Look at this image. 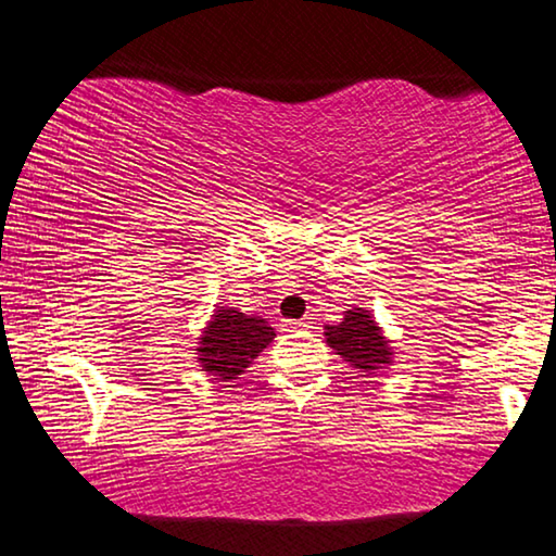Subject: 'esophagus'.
Here are the masks:
<instances>
[{"label":"esophagus","instance_id":"esophagus-1","mask_svg":"<svg viewBox=\"0 0 556 556\" xmlns=\"http://www.w3.org/2000/svg\"><path fill=\"white\" fill-rule=\"evenodd\" d=\"M285 327L287 332H296V330H309L312 327V317H304V319H285Z\"/></svg>","mask_w":556,"mask_h":556}]
</instances>
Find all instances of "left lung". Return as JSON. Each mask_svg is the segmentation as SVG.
<instances>
[{
	"label": "left lung",
	"mask_w": 556,
	"mask_h": 556,
	"mask_svg": "<svg viewBox=\"0 0 556 556\" xmlns=\"http://www.w3.org/2000/svg\"><path fill=\"white\" fill-rule=\"evenodd\" d=\"M327 345H330L345 363L357 367L359 372H375L393 363L390 340L375 323L370 309L355 307L345 312L340 325L325 327Z\"/></svg>",
	"instance_id": "obj_1"
}]
</instances>
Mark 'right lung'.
<instances>
[{
    "label": "right lung",
    "instance_id": "obj_1",
    "mask_svg": "<svg viewBox=\"0 0 556 556\" xmlns=\"http://www.w3.org/2000/svg\"><path fill=\"white\" fill-rule=\"evenodd\" d=\"M275 340L267 319L249 317L237 307H222L211 315L199 338V363L214 380H237L254 357Z\"/></svg>",
    "mask_w": 556,
    "mask_h": 556
}]
</instances>
